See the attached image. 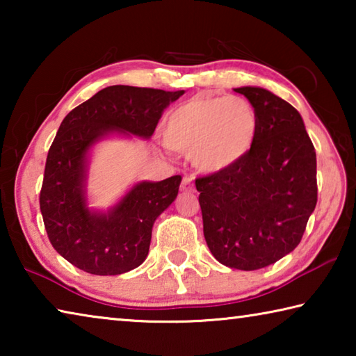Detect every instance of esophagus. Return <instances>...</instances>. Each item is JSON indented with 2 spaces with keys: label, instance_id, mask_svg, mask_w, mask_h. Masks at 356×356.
Returning <instances> with one entry per match:
<instances>
[{
  "label": "esophagus",
  "instance_id": "obj_1",
  "mask_svg": "<svg viewBox=\"0 0 356 356\" xmlns=\"http://www.w3.org/2000/svg\"><path fill=\"white\" fill-rule=\"evenodd\" d=\"M180 190L185 191V193L195 191V184H193V179L188 177V176H185L182 179V184H180Z\"/></svg>",
  "mask_w": 356,
  "mask_h": 356
}]
</instances>
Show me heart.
Wrapping results in <instances>:
<instances>
[{"instance_id":"b5f03b06","label":"heart","mask_w":356,"mask_h":356,"mask_svg":"<svg viewBox=\"0 0 356 356\" xmlns=\"http://www.w3.org/2000/svg\"><path fill=\"white\" fill-rule=\"evenodd\" d=\"M254 106L237 95L193 97L168 114L163 140L191 156L202 172H220L238 163L256 141Z\"/></svg>"}]
</instances>
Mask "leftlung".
I'll return each mask as SVG.
<instances>
[{"instance_id": "left-lung-1", "label": "left lung", "mask_w": 356, "mask_h": 356, "mask_svg": "<svg viewBox=\"0 0 356 356\" xmlns=\"http://www.w3.org/2000/svg\"><path fill=\"white\" fill-rule=\"evenodd\" d=\"M254 106L256 141L225 171L196 179L204 237L220 264L259 270L297 248L317 204L316 150L295 108L262 88L243 86Z\"/></svg>"}]
</instances>
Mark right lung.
Instances as JSON below:
<instances>
[{
  "instance_id": "right-lung-1",
  "label": "right lung",
  "mask_w": 356,
  "mask_h": 356,
  "mask_svg": "<svg viewBox=\"0 0 356 356\" xmlns=\"http://www.w3.org/2000/svg\"><path fill=\"white\" fill-rule=\"evenodd\" d=\"M184 91L108 86L74 108L59 125L47 155L40 212L59 254L91 275H120L147 257L152 226L179 193L182 177L140 182L106 213L86 204L88 152L106 135H154L165 108Z\"/></svg>"
}]
</instances>
